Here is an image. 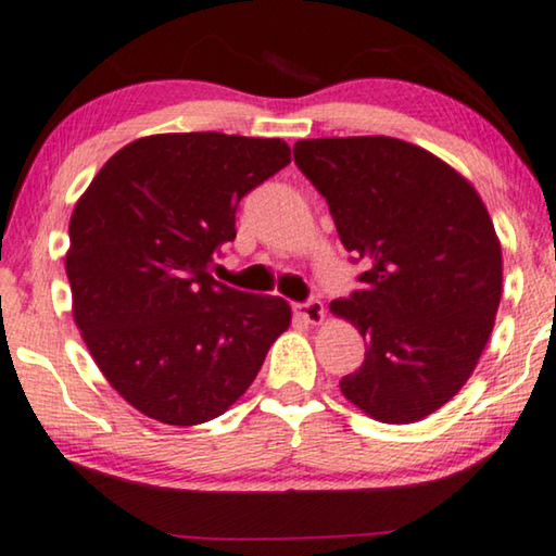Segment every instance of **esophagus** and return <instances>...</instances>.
I'll return each mask as SVG.
<instances>
[{"label": "esophagus", "instance_id": "esophagus-1", "mask_svg": "<svg viewBox=\"0 0 556 556\" xmlns=\"http://www.w3.org/2000/svg\"><path fill=\"white\" fill-rule=\"evenodd\" d=\"M294 312L304 319V323L319 325V323H323V317H325V304L319 302L317 296H309V300L296 302V304H294Z\"/></svg>", "mask_w": 556, "mask_h": 556}]
</instances>
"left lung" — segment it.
<instances>
[{
  "label": "left lung",
  "mask_w": 556,
  "mask_h": 556,
  "mask_svg": "<svg viewBox=\"0 0 556 556\" xmlns=\"http://www.w3.org/2000/svg\"><path fill=\"white\" fill-rule=\"evenodd\" d=\"M294 163L323 193L350 262L330 309L367 340L342 395L382 424H413L471 378L502 300V247L479 193L424 148L388 136L317 138Z\"/></svg>",
  "instance_id": "1"
}]
</instances>
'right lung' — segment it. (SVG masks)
<instances>
[{
	"mask_svg": "<svg viewBox=\"0 0 556 556\" xmlns=\"http://www.w3.org/2000/svg\"><path fill=\"white\" fill-rule=\"evenodd\" d=\"M292 161L279 138L163 132L121 148L70 218L73 317L108 382L168 426L222 416L289 327L281 296L211 277L239 201Z\"/></svg>",
	"mask_w": 556,
	"mask_h": 556,
	"instance_id": "add662e5",
	"label": "right lung"
}]
</instances>
